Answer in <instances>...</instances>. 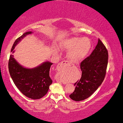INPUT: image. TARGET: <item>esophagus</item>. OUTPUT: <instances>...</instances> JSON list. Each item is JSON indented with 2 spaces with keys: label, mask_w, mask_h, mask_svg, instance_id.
Instances as JSON below:
<instances>
[{
  "label": "esophagus",
  "mask_w": 123,
  "mask_h": 123,
  "mask_svg": "<svg viewBox=\"0 0 123 123\" xmlns=\"http://www.w3.org/2000/svg\"><path fill=\"white\" fill-rule=\"evenodd\" d=\"M69 62L67 61H62L61 62H60V63H59L58 64L57 66V70H58L59 72H61V70H62V69L64 68H66L68 66H69ZM57 81H59V80H57ZM60 81L61 82V81Z\"/></svg>",
  "instance_id": "obj_1"
}]
</instances>
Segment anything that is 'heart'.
Masks as SVG:
<instances>
[{"instance_id": "1", "label": "heart", "mask_w": 123, "mask_h": 123, "mask_svg": "<svg viewBox=\"0 0 123 123\" xmlns=\"http://www.w3.org/2000/svg\"><path fill=\"white\" fill-rule=\"evenodd\" d=\"M60 47L63 49H70L68 53V59L73 62H78L88 54L92 43L90 39L86 37H72L61 42Z\"/></svg>"}]
</instances>
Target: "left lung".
I'll return each instance as SVG.
<instances>
[{
    "label": "left lung",
    "mask_w": 123,
    "mask_h": 123,
    "mask_svg": "<svg viewBox=\"0 0 123 123\" xmlns=\"http://www.w3.org/2000/svg\"><path fill=\"white\" fill-rule=\"evenodd\" d=\"M108 51L101 40L88 57L81 62V78L74 84V91L69 95L74 101L88 98L98 88L103 82L106 73Z\"/></svg>",
    "instance_id": "obj_1"
}]
</instances>
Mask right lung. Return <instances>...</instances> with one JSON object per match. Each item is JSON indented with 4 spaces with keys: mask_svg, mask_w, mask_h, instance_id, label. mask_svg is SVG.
<instances>
[{
    "mask_svg": "<svg viewBox=\"0 0 123 123\" xmlns=\"http://www.w3.org/2000/svg\"><path fill=\"white\" fill-rule=\"evenodd\" d=\"M32 34L26 32L18 37L14 42L11 50L14 53L17 44L26 35ZM53 63L48 61L32 69L24 68L18 63L10 55L9 60V70L14 84L26 97L32 99H39L47 94L53 81L49 76V71Z\"/></svg>",
    "mask_w": 123,
    "mask_h": 123,
    "instance_id": "1",
    "label": "right lung"
}]
</instances>
